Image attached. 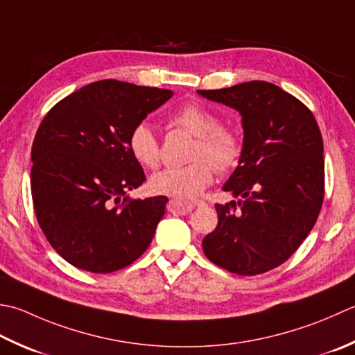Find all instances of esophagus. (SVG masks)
Here are the masks:
<instances>
[{"mask_svg": "<svg viewBox=\"0 0 355 355\" xmlns=\"http://www.w3.org/2000/svg\"><path fill=\"white\" fill-rule=\"evenodd\" d=\"M173 203H175V200H173ZM203 205H205V201L196 200V201H191V203H187L186 206H189V207H200V206H203Z\"/></svg>", "mask_w": 355, "mask_h": 355, "instance_id": "esophagus-1", "label": "esophagus"}]
</instances>
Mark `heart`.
Listing matches in <instances>:
<instances>
[{
	"label": "heart",
	"mask_w": 355,
	"mask_h": 355,
	"mask_svg": "<svg viewBox=\"0 0 355 355\" xmlns=\"http://www.w3.org/2000/svg\"><path fill=\"white\" fill-rule=\"evenodd\" d=\"M171 123L197 137L191 152L193 162L182 168H168L150 177L149 186L155 193L175 198H192L205 191L217 171H227L240 162L243 141L235 129L220 124L214 110L189 103L171 116ZM129 150L144 168L159 164V143L149 124L141 123L132 129L128 138Z\"/></svg>",
	"instance_id": "heart-1"
}]
</instances>
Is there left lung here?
I'll use <instances>...</instances> for the list:
<instances>
[{"mask_svg": "<svg viewBox=\"0 0 355 355\" xmlns=\"http://www.w3.org/2000/svg\"><path fill=\"white\" fill-rule=\"evenodd\" d=\"M198 95L239 110L243 152L223 186L239 201L215 205L205 255L239 275L280 266L314 227L324 196L323 140L314 115L279 86L249 81Z\"/></svg>", "mask_w": 355, "mask_h": 355, "instance_id": "left-lung-1", "label": "left lung"}]
</instances>
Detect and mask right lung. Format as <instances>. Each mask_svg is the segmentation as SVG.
<instances>
[{
  "label": "right lung",
  "instance_id": "obj_1",
  "mask_svg": "<svg viewBox=\"0 0 355 355\" xmlns=\"http://www.w3.org/2000/svg\"><path fill=\"white\" fill-rule=\"evenodd\" d=\"M172 90L116 80L90 83L49 110L32 144V200L62 259L95 274L134 263L149 248L168 197L132 200L146 180L128 138Z\"/></svg>",
  "mask_w": 355,
  "mask_h": 355
}]
</instances>
